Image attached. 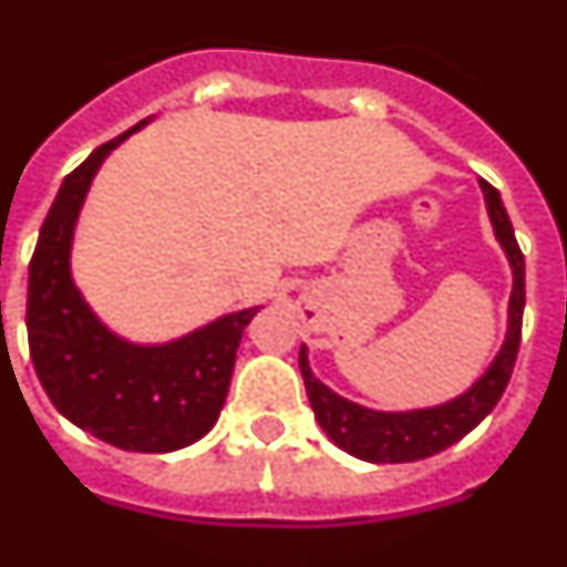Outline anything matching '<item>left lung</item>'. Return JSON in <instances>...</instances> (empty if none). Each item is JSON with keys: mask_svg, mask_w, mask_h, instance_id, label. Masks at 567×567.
I'll list each match as a JSON object with an SVG mask.
<instances>
[{"mask_svg": "<svg viewBox=\"0 0 567 567\" xmlns=\"http://www.w3.org/2000/svg\"><path fill=\"white\" fill-rule=\"evenodd\" d=\"M482 184L484 202H487V216L493 221L498 245L511 261L513 291L511 308H507V337L502 349L487 365V372L475 380L473 386L453 401L441 406L409 409V412H378V409L360 406V403L346 401L342 394L331 392L322 380L313 378L308 365V349L299 351V372L306 380L308 401H311L313 417L320 423L326 435L334 441L340 450L360 461L372 464H406V461H421L441 453L446 446L475 430L484 417L493 412L502 392L507 389V380L513 374V363L518 354V340H522V311H525V256L518 250L516 233H513L511 216L504 210L502 195L487 181Z\"/></svg>", "mask_w": 567, "mask_h": 567, "instance_id": "1", "label": "left lung"}]
</instances>
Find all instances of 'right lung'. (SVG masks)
Segmentation results:
<instances>
[{
    "label": "right lung",
    "instance_id": "1",
    "mask_svg": "<svg viewBox=\"0 0 567 567\" xmlns=\"http://www.w3.org/2000/svg\"><path fill=\"white\" fill-rule=\"evenodd\" d=\"M152 117L83 161L51 204L28 268V349L60 415L130 453H175L213 430L241 331L259 308L225 313L178 340L141 346L109 331L71 279V241L100 164Z\"/></svg>",
    "mask_w": 567,
    "mask_h": 567
}]
</instances>
